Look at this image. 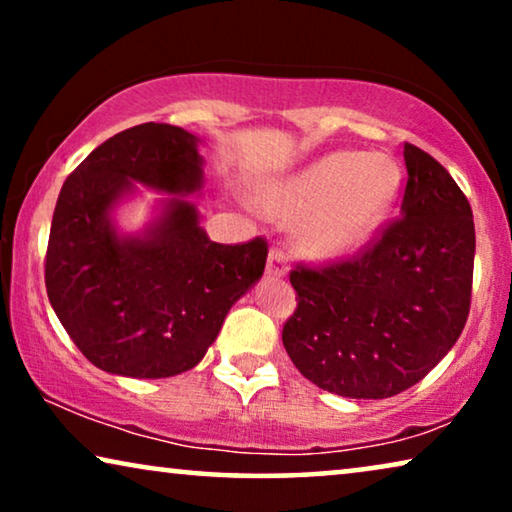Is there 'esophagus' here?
Masks as SVG:
<instances>
[{
	"label": "esophagus",
	"instance_id": "esophagus-1",
	"mask_svg": "<svg viewBox=\"0 0 512 512\" xmlns=\"http://www.w3.org/2000/svg\"><path fill=\"white\" fill-rule=\"evenodd\" d=\"M286 270H289V258H286L282 249H272L268 256V265H265V272H268L270 277H282L286 275Z\"/></svg>",
	"mask_w": 512,
	"mask_h": 512
}]
</instances>
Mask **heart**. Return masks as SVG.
Here are the masks:
<instances>
[{"mask_svg": "<svg viewBox=\"0 0 512 512\" xmlns=\"http://www.w3.org/2000/svg\"><path fill=\"white\" fill-rule=\"evenodd\" d=\"M401 172L384 153L333 151L268 195L270 212L296 223L300 249L338 258L359 249L394 205Z\"/></svg>", "mask_w": 512, "mask_h": 512, "instance_id": "1", "label": "heart"}]
</instances>
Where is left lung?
Masks as SVG:
<instances>
[{"label": "left lung", "instance_id": "obj_1", "mask_svg": "<svg viewBox=\"0 0 512 512\" xmlns=\"http://www.w3.org/2000/svg\"><path fill=\"white\" fill-rule=\"evenodd\" d=\"M401 216L359 254L291 270L282 342L307 380L347 398L410 389L454 347L471 310L475 226L450 172L403 144Z\"/></svg>", "mask_w": 512, "mask_h": 512}]
</instances>
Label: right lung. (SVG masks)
Wrapping results in <instances>:
<instances>
[{
    "label": "right lung",
    "mask_w": 512,
    "mask_h": 512,
    "mask_svg": "<svg viewBox=\"0 0 512 512\" xmlns=\"http://www.w3.org/2000/svg\"><path fill=\"white\" fill-rule=\"evenodd\" d=\"M177 192L139 238H121L108 212L131 181ZM202 188L198 137L142 123L97 146L58 195L46 249V293L93 366L156 380L202 361L237 298L265 270V237L219 244L188 193Z\"/></svg>",
    "instance_id": "right-lung-1"
}]
</instances>
